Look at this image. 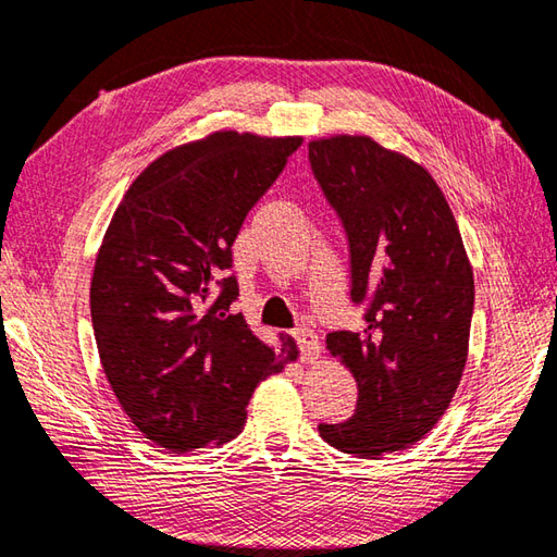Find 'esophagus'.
I'll list each match as a JSON object with an SVG mask.
<instances>
[{
	"label": "esophagus",
	"mask_w": 557,
	"mask_h": 557,
	"mask_svg": "<svg viewBox=\"0 0 557 557\" xmlns=\"http://www.w3.org/2000/svg\"><path fill=\"white\" fill-rule=\"evenodd\" d=\"M294 337H297L299 343L304 362H315V359L321 357V343L311 329H297L294 331Z\"/></svg>",
	"instance_id": "34e87169"
}]
</instances>
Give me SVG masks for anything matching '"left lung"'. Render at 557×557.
Listing matches in <instances>:
<instances>
[{
  "label": "left lung",
  "mask_w": 557,
  "mask_h": 557,
  "mask_svg": "<svg viewBox=\"0 0 557 557\" xmlns=\"http://www.w3.org/2000/svg\"><path fill=\"white\" fill-rule=\"evenodd\" d=\"M315 181L350 242L362 333L325 337L357 381L347 422L319 424L335 449L379 459L420 442L449 408L468 357L473 268L430 171L367 135L309 141Z\"/></svg>",
  "instance_id": "obj_1"
}]
</instances>
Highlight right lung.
<instances>
[{
  "label": "right lung",
  "instance_id": "add662e5",
  "mask_svg": "<svg viewBox=\"0 0 557 557\" xmlns=\"http://www.w3.org/2000/svg\"><path fill=\"white\" fill-rule=\"evenodd\" d=\"M301 141L222 129L181 145L139 173L106 228L91 277L98 357L125 416L163 449L234 440L256 386L299 357L289 335L277 355L228 311L226 270L250 207Z\"/></svg>",
  "mask_w": 557,
  "mask_h": 557
}]
</instances>
